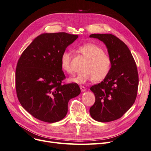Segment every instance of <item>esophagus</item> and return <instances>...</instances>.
Instances as JSON below:
<instances>
[{
	"instance_id": "34e87169",
	"label": "esophagus",
	"mask_w": 151,
	"mask_h": 151,
	"mask_svg": "<svg viewBox=\"0 0 151 151\" xmlns=\"http://www.w3.org/2000/svg\"><path fill=\"white\" fill-rule=\"evenodd\" d=\"M80 89H81L82 92H84V91H86V88L83 86H80Z\"/></svg>"
}]
</instances>
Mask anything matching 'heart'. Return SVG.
I'll return each mask as SVG.
<instances>
[{"mask_svg": "<svg viewBox=\"0 0 151 151\" xmlns=\"http://www.w3.org/2000/svg\"><path fill=\"white\" fill-rule=\"evenodd\" d=\"M79 51L88 59L81 72L76 77H71L69 81L73 83L83 84L93 80L99 82L104 79L109 74L111 68V60L103 49L94 43H86L79 47ZM72 55L69 51H64L60 57V65L62 69L68 74H71Z\"/></svg>", "mask_w": 151, "mask_h": 151, "instance_id": "obj_1", "label": "heart"}]
</instances>
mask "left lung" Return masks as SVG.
Returning a JSON list of instances; mask_svg holds the SVG:
<instances>
[{"mask_svg":"<svg viewBox=\"0 0 151 151\" xmlns=\"http://www.w3.org/2000/svg\"><path fill=\"white\" fill-rule=\"evenodd\" d=\"M108 49L111 68L101 83L91 87L95 103L89 109L94 120L109 122L121 118L134 104L137 94V68L129 48L122 40L111 34H92Z\"/></svg>","mask_w":151,"mask_h":151,"instance_id":"left-lung-1","label":"left lung"}]
</instances>
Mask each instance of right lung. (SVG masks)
<instances>
[{
    "mask_svg": "<svg viewBox=\"0 0 151 151\" xmlns=\"http://www.w3.org/2000/svg\"><path fill=\"white\" fill-rule=\"evenodd\" d=\"M78 38L67 33H43L22 52L16 70V89L21 106L37 119L54 123L62 120L68 103L81 93L77 84H62L65 76L60 57Z\"/></svg>",
    "mask_w": 151,
    "mask_h": 151,
    "instance_id": "1",
    "label": "right lung"
}]
</instances>
